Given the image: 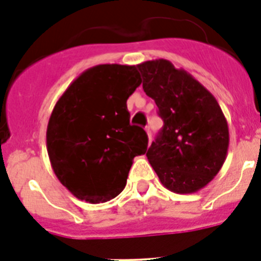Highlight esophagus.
Segmentation results:
<instances>
[{
	"instance_id": "obj_1",
	"label": "esophagus",
	"mask_w": 261,
	"mask_h": 261,
	"mask_svg": "<svg viewBox=\"0 0 261 261\" xmlns=\"http://www.w3.org/2000/svg\"><path fill=\"white\" fill-rule=\"evenodd\" d=\"M146 133H147L148 142H151V131H150V127H146Z\"/></svg>"
}]
</instances>
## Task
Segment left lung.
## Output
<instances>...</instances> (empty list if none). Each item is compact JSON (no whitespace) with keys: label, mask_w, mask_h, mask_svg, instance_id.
Wrapping results in <instances>:
<instances>
[{"label":"left lung","mask_w":261,"mask_h":261,"mask_svg":"<svg viewBox=\"0 0 261 261\" xmlns=\"http://www.w3.org/2000/svg\"><path fill=\"white\" fill-rule=\"evenodd\" d=\"M137 67L144 93L164 122L147 150L148 162L167 190L194 194L215 178L227 158V119L208 90L170 61H146Z\"/></svg>","instance_id":"obj_1"}]
</instances>
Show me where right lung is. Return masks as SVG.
<instances>
[{"label":"right lung","mask_w":261,"mask_h":261,"mask_svg":"<svg viewBox=\"0 0 261 261\" xmlns=\"http://www.w3.org/2000/svg\"><path fill=\"white\" fill-rule=\"evenodd\" d=\"M142 83L137 66L98 65L83 71L50 115L46 147L53 171L75 198L103 203L123 191L148 138L130 124L127 99Z\"/></svg>","instance_id":"add662e5"}]
</instances>
